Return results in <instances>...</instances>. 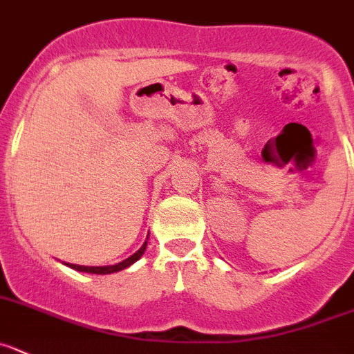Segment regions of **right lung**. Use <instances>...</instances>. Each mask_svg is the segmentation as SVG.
<instances>
[{
	"label": "right lung",
	"instance_id": "right-lung-1",
	"mask_svg": "<svg viewBox=\"0 0 354 354\" xmlns=\"http://www.w3.org/2000/svg\"><path fill=\"white\" fill-rule=\"evenodd\" d=\"M147 239H149V236H147ZM145 249H147V240H145V243H143V245L140 247V249L136 250L135 254H133V256H129L128 259L121 261V263L112 264V266H79V264H71V263H67V266H68V268H72V270H77V272L95 273V275H109V273L121 272V270L128 268V266H131L133 263H136V261H138L140 257L143 256Z\"/></svg>",
	"mask_w": 354,
	"mask_h": 354
}]
</instances>
